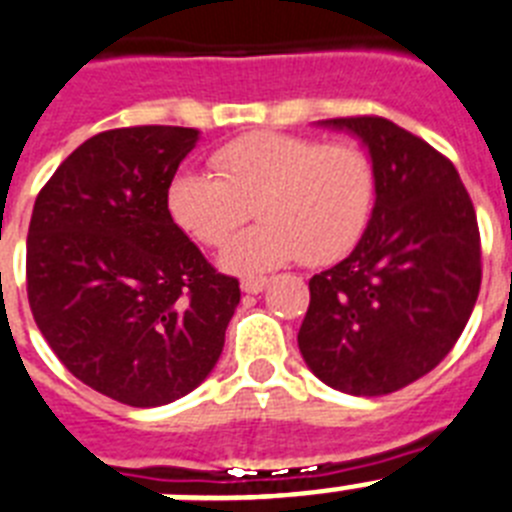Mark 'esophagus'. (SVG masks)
<instances>
[{"label":"esophagus","mask_w":512,"mask_h":512,"mask_svg":"<svg viewBox=\"0 0 512 512\" xmlns=\"http://www.w3.org/2000/svg\"><path fill=\"white\" fill-rule=\"evenodd\" d=\"M265 288H268V278H262V275H255V278H244L242 281V291L252 293V296L262 293Z\"/></svg>","instance_id":"esophagus-1"}]
</instances>
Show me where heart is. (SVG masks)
<instances>
[{"instance_id": "1", "label": "heart", "mask_w": 512, "mask_h": 512, "mask_svg": "<svg viewBox=\"0 0 512 512\" xmlns=\"http://www.w3.org/2000/svg\"><path fill=\"white\" fill-rule=\"evenodd\" d=\"M216 177L180 170L164 203L195 242L221 247L252 216L262 224L231 239L221 268L257 275L299 260L332 265L371 221L376 170L366 151L278 131L244 133L211 157Z\"/></svg>"}]
</instances>
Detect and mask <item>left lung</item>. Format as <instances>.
I'll return each mask as SVG.
<instances>
[{"label": "left lung", "instance_id": "left-lung-1", "mask_svg": "<svg viewBox=\"0 0 512 512\" xmlns=\"http://www.w3.org/2000/svg\"><path fill=\"white\" fill-rule=\"evenodd\" d=\"M376 170V203L355 250L309 281L299 350L319 381L381 397L451 353L482 283L477 213L459 172L386 118H332Z\"/></svg>", "mask_w": 512, "mask_h": 512}]
</instances>
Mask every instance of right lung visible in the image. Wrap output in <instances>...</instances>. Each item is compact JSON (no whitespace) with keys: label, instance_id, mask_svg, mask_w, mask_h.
Segmentation results:
<instances>
[{"label":"right lung","instance_id":"1","mask_svg":"<svg viewBox=\"0 0 512 512\" xmlns=\"http://www.w3.org/2000/svg\"><path fill=\"white\" fill-rule=\"evenodd\" d=\"M201 133L133 126L74 149L38 193L28 301L59 361L131 407H159L206 381L224 350L239 281L172 221L164 193Z\"/></svg>","mask_w":512,"mask_h":512}]
</instances>
